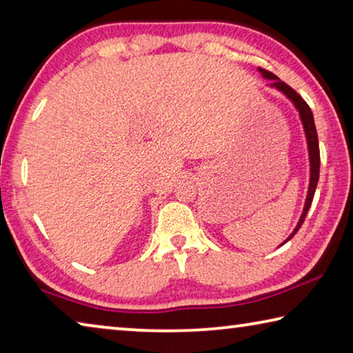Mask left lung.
Here are the masks:
<instances>
[{
  "label": "left lung",
  "instance_id": "obj_1",
  "mask_svg": "<svg viewBox=\"0 0 353 353\" xmlns=\"http://www.w3.org/2000/svg\"><path fill=\"white\" fill-rule=\"evenodd\" d=\"M260 73L263 74L265 79L270 81V87L277 88L279 92H282L286 98L291 99V103L294 104V107L299 112V117H301L303 130H305V137H307V145H308V155H310V185H308V193H307V199H305V205H303V212L301 214V219L296 225V229L292 230V234L286 238V240L282 243L285 244L286 241H290L292 236L297 234V230L301 229V225L305 221L307 213L312 207L313 202V196L316 187H318V181H319V166H321V155H319V141H318V132H316V126H314V118L312 109H310L308 104L302 99L301 94H297V92L292 90L290 85H286L283 81H280L276 74H272L271 71L259 68Z\"/></svg>",
  "mask_w": 353,
  "mask_h": 353
}]
</instances>
